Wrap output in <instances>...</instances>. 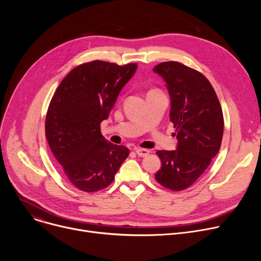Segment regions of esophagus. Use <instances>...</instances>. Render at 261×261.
I'll return each instance as SVG.
<instances>
[{"label":"esophagus","mask_w":261,"mask_h":261,"mask_svg":"<svg viewBox=\"0 0 261 261\" xmlns=\"http://www.w3.org/2000/svg\"><path fill=\"white\" fill-rule=\"evenodd\" d=\"M135 150V152H136V154H138L139 156H146V155H148L149 154V150H147V149H143V148H135L134 149Z\"/></svg>","instance_id":"1"}]
</instances>
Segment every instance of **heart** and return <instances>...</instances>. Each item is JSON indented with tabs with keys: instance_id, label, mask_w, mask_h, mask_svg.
Returning <instances> with one entry per match:
<instances>
[{
	"instance_id": "obj_1",
	"label": "heart",
	"mask_w": 261,
	"mask_h": 261,
	"mask_svg": "<svg viewBox=\"0 0 261 261\" xmlns=\"http://www.w3.org/2000/svg\"><path fill=\"white\" fill-rule=\"evenodd\" d=\"M151 91H154V90H151ZM149 92H150V91H149Z\"/></svg>"
}]
</instances>
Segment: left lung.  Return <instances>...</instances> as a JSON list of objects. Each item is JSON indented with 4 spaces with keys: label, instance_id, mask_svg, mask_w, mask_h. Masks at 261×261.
<instances>
[{
    "label": "left lung",
    "instance_id": "1",
    "mask_svg": "<svg viewBox=\"0 0 261 261\" xmlns=\"http://www.w3.org/2000/svg\"><path fill=\"white\" fill-rule=\"evenodd\" d=\"M153 71L167 85L170 120L177 139L176 150L156 151L162 167L154 177L165 188L180 191L199 179L220 150L222 108L208 79L197 70L167 61L155 65Z\"/></svg>",
    "mask_w": 261,
    "mask_h": 261
}]
</instances>
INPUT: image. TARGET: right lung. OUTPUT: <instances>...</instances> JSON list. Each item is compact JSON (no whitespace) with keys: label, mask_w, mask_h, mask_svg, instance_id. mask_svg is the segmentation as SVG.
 Returning <instances> with one entry per match:
<instances>
[{"label":"right lung","mask_w":261,"mask_h":261,"mask_svg":"<svg viewBox=\"0 0 261 261\" xmlns=\"http://www.w3.org/2000/svg\"><path fill=\"white\" fill-rule=\"evenodd\" d=\"M138 65L101 60L82 63L68 73L54 93L45 118L51 152L76 188L86 193L111 184L129 149L107 142L100 122Z\"/></svg>","instance_id":"add662e5"}]
</instances>
